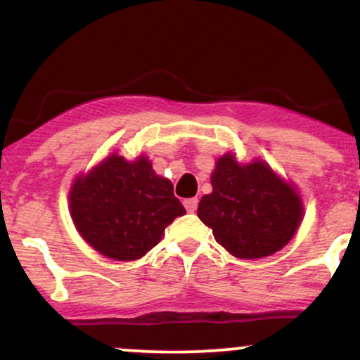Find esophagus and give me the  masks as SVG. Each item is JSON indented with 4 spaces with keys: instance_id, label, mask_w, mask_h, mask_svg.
<instances>
[{
    "instance_id": "34e87169",
    "label": "esophagus",
    "mask_w": 360,
    "mask_h": 360,
    "mask_svg": "<svg viewBox=\"0 0 360 360\" xmlns=\"http://www.w3.org/2000/svg\"><path fill=\"white\" fill-rule=\"evenodd\" d=\"M184 206L188 210V213H194L198 208V198H189V200H184Z\"/></svg>"
}]
</instances>
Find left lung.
<instances>
[{
  "label": "left lung",
  "instance_id": "left-lung-1",
  "mask_svg": "<svg viewBox=\"0 0 360 360\" xmlns=\"http://www.w3.org/2000/svg\"><path fill=\"white\" fill-rule=\"evenodd\" d=\"M212 186L198 205V217L213 230L214 240L238 259L281 250L303 220L300 194L262 160L243 166L225 154L218 159Z\"/></svg>",
  "mask_w": 360,
  "mask_h": 360
}]
</instances>
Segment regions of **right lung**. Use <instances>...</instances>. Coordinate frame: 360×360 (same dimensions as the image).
Segmentation results:
<instances>
[{
  "label": "right lung",
  "mask_w": 360,
  "mask_h": 360,
  "mask_svg": "<svg viewBox=\"0 0 360 360\" xmlns=\"http://www.w3.org/2000/svg\"><path fill=\"white\" fill-rule=\"evenodd\" d=\"M69 208L81 237L113 260L146 255L169 223L186 213L171 181L157 176L147 157L128 162L118 154L76 177Z\"/></svg>",
  "instance_id": "right-lung-1"
}]
</instances>
